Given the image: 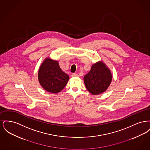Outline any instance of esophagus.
Segmentation results:
<instances>
[{
	"instance_id": "1",
	"label": "esophagus",
	"mask_w": 150,
	"mask_h": 150,
	"mask_svg": "<svg viewBox=\"0 0 150 150\" xmlns=\"http://www.w3.org/2000/svg\"><path fill=\"white\" fill-rule=\"evenodd\" d=\"M72 77H78L79 75L76 73H73L71 75Z\"/></svg>"
}]
</instances>
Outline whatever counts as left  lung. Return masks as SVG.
Masks as SVG:
<instances>
[{"instance_id": "1", "label": "left lung", "mask_w": 150, "mask_h": 150, "mask_svg": "<svg viewBox=\"0 0 150 150\" xmlns=\"http://www.w3.org/2000/svg\"><path fill=\"white\" fill-rule=\"evenodd\" d=\"M110 70L102 61L92 66L91 69L84 77V81L87 90L93 95L105 92L112 81Z\"/></svg>"}]
</instances>
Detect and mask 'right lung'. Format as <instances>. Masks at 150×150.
Segmentation results:
<instances>
[{"instance_id":"add662e5","label":"right lung","mask_w":150,"mask_h":150,"mask_svg":"<svg viewBox=\"0 0 150 150\" xmlns=\"http://www.w3.org/2000/svg\"><path fill=\"white\" fill-rule=\"evenodd\" d=\"M69 80V76L61 70L57 61L46 58L39 67V82L43 89L48 92H60Z\"/></svg>"}]
</instances>
